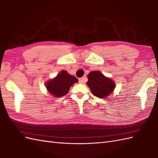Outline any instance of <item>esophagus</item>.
Masks as SVG:
<instances>
[{
  "mask_svg": "<svg viewBox=\"0 0 158 158\" xmlns=\"http://www.w3.org/2000/svg\"><path fill=\"white\" fill-rule=\"evenodd\" d=\"M86 81V79L85 77H81L79 79V83H83L84 82Z\"/></svg>",
  "mask_w": 158,
  "mask_h": 158,
  "instance_id": "esophagus-1",
  "label": "esophagus"
}]
</instances>
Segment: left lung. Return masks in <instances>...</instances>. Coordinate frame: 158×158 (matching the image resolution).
<instances>
[{"label":"left lung","mask_w":158,"mask_h":158,"mask_svg":"<svg viewBox=\"0 0 158 158\" xmlns=\"http://www.w3.org/2000/svg\"><path fill=\"white\" fill-rule=\"evenodd\" d=\"M87 86L95 96L106 98L114 89L116 84L110 78L104 76L99 71H91L87 75Z\"/></svg>","instance_id":"1"}]
</instances>
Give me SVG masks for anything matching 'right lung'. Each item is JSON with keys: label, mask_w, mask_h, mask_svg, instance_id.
<instances>
[{"label": "right lung", "mask_w": 158, "mask_h": 158, "mask_svg": "<svg viewBox=\"0 0 158 158\" xmlns=\"http://www.w3.org/2000/svg\"><path fill=\"white\" fill-rule=\"evenodd\" d=\"M78 79L66 71L62 70L54 78L47 81L45 85L48 91L56 98L67 94L71 86L77 83Z\"/></svg>", "instance_id": "1"}]
</instances>
